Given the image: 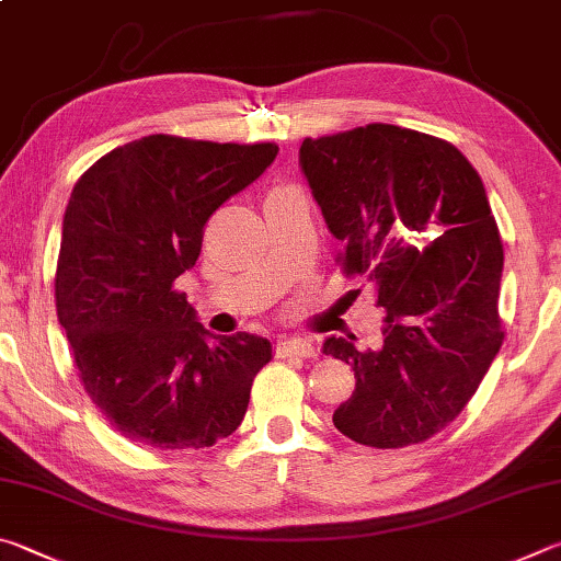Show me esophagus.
<instances>
[{"label":"esophagus","mask_w":561,"mask_h":561,"mask_svg":"<svg viewBox=\"0 0 561 561\" xmlns=\"http://www.w3.org/2000/svg\"><path fill=\"white\" fill-rule=\"evenodd\" d=\"M320 347L308 337H290L278 342V355H296V357H318Z\"/></svg>","instance_id":"1"}]
</instances>
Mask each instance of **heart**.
I'll list each match as a JSON object with an SVG mask.
<instances>
[{"instance_id":"heart-1","label":"heart","mask_w":561,"mask_h":561,"mask_svg":"<svg viewBox=\"0 0 561 561\" xmlns=\"http://www.w3.org/2000/svg\"><path fill=\"white\" fill-rule=\"evenodd\" d=\"M280 190H283V186H280Z\"/></svg>"}]
</instances>
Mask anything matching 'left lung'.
Instances as JSON below:
<instances>
[{"instance_id":"obj_1","label":"left lung","mask_w":561,"mask_h":561,"mask_svg":"<svg viewBox=\"0 0 561 561\" xmlns=\"http://www.w3.org/2000/svg\"><path fill=\"white\" fill-rule=\"evenodd\" d=\"M300 167L342 271L387 312L379 350L322 345L357 379L332 424L371 448L421 444L466 409L503 345V241L483 180L458 147L385 123L306 137Z\"/></svg>"}]
</instances>
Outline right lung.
<instances>
[{"label":"right lung","instance_id":"right-lung-1","mask_svg":"<svg viewBox=\"0 0 561 561\" xmlns=\"http://www.w3.org/2000/svg\"><path fill=\"white\" fill-rule=\"evenodd\" d=\"M275 154L273 142L147 135L103 154L73 186L58 322L88 397L133 444L206 448L241 426L271 342L211 335L174 280L199 259L209 216Z\"/></svg>","mask_w":561,"mask_h":561}]
</instances>
